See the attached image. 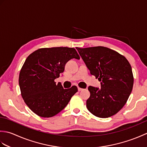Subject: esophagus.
Wrapping results in <instances>:
<instances>
[{
	"label": "esophagus",
	"instance_id": "1",
	"mask_svg": "<svg viewBox=\"0 0 147 147\" xmlns=\"http://www.w3.org/2000/svg\"><path fill=\"white\" fill-rule=\"evenodd\" d=\"M78 91H79V92H80V91H82V90H83V88H80V87H78Z\"/></svg>",
	"mask_w": 147,
	"mask_h": 147
}]
</instances>
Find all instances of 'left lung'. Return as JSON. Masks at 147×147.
Returning <instances> with one entry per match:
<instances>
[{"label": "left lung", "mask_w": 147, "mask_h": 147, "mask_svg": "<svg viewBox=\"0 0 147 147\" xmlns=\"http://www.w3.org/2000/svg\"><path fill=\"white\" fill-rule=\"evenodd\" d=\"M76 49L91 74L101 82L100 88L88 87V110L101 118L117 114L133 89L134 78L129 62L124 56L105 47Z\"/></svg>", "instance_id": "8db88e82"}]
</instances>
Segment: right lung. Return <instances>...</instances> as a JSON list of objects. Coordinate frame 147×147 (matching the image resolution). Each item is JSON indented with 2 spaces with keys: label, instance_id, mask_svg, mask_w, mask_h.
Wrapping results in <instances>:
<instances>
[{
  "label": "right lung",
  "instance_id": "add662e5",
  "mask_svg": "<svg viewBox=\"0 0 147 147\" xmlns=\"http://www.w3.org/2000/svg\"><path fill=\"white\" fill-rule=\"evenodd\" d=\"M73 58L80 59L76 49L62 47L39 49L26 58L20 71L19 85L24 102L38 116H54L78 92L76 86L64 89L54 82L64 72L67 62Z\"/></svg>",
  "mask_w": 147,
  "mask_h": 147
}]
</instances>
